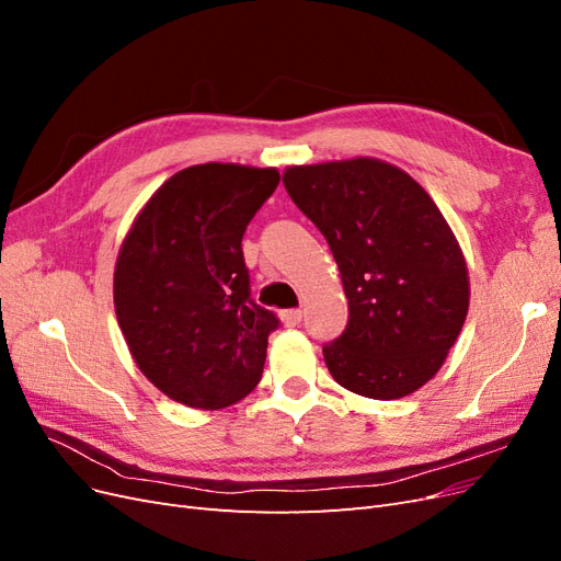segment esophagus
<instances>
[{"mask_svg": "<svg viewBox=\"0 0 561 561\" xmlns=\"http://www.w3.org/2000/svg\"><path fill=\"white\" fill-rule=\"evenodd\" d=\"M280 320H283L285 328H297L299 322H301V311H299V309L283 311V313H280Z\"/></svg>", "mask_w": 561, "mask_h": 561, "instance_id": "34e87169", "label": "esophagus"}]
</instances>
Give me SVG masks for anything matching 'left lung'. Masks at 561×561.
<instances>
[{
  "label": "left lung",
  "mask_w": 561,
  "mask_h": 561,
  "mask_svg": "<svg viewBox=\"0 0 561 561\" xmlns=\"http://www.w3.org/2000/svg\"><path fill=\"white\" fill-rule=\"evenodd\" d=\"M297 208L325 236L348 325L322 346L339 386L398 400L428 383L468 316L466 257L428 192L398 165L358 157L285 168Z\"/></svg>",
  "instance_id": "1"
}]
</instances>
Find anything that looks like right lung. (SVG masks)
<instances>
[{
    "label": "right lung",
    "instance_id": "obj_1",
    "mask_svg": "<svg viewBox=\"0 0 561 561\" xmlns=\"http://www.w3.org/2000/svg\"><path fill=\"white\" fill-rule=\"evenodd\" d=\"M276 168L198 163L133 219L114 266V311L142 375L171 400L222 410L260 383L278 318L250 299L243 233Z\"/></svg>",
    "mask_w": 561,
    "mask_h": 561
}]
</instances>
